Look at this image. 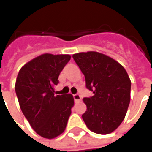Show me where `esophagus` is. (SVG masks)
<instances>
[{
    "mask_svg": "<svg viewBox=\"0 0 152 152\" xmlns=\"http://www.w3.org/2000/svg\"><path fill=\"white\" fill-rule=\"evenodd\" d=\"M73 98H74L75 102H79L81 101V97H80L79 94H74V95H73Z\"/></svg>",
    "mask_w": 152,
    "mask_h": 152,
    "instance_id": "1",
    "label": "esophagus"
}]
</instances>
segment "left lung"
I'll use <instances>...</instances> for the list:
<instances>
[{"instance_id": "left-lung-1", "label": "left lung", "mask_w": 152, "mask_h": 152, "mask_svg": "<svg viewBox=\"0 0 152 152\" xmlns=\"http://www.w3.org/2000/svg\"><path fill=\"white\" fill-rule=\"evenodd\" d=\"M94 96L83 99L87 111L82 118L89 130L99 134L115 131L124 121L130 102L131 80L117 61L95 51L72 55Z\"/></svg>"}]
</instances>
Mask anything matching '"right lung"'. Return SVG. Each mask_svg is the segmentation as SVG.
<instances>
[{
  "instance_id": "obj_1",
  "label": "right lung",
  "mask_w": 152,
  "mask_h": 152,
  "mask_svg": "<svg viewBox=\"0 0 152 152\" xmlns=\"http://www.w3.org/2000/svg\"><path fill=\"white\" fill-rule=\"evenodd\" d=\"M70 59V54L44 53L18 72L15 92L19 107L31 128L44 138L63 134L72 113L73 96L54 94L58 76Z\"/></svg>"
}]
</instances>
